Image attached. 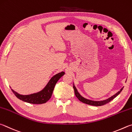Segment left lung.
Here are the masks:
<instances>
[{"label": "left lung", "instance_id": "obj_1", "mask_svg": "<svg viewBox=\"0 0 132 132\" xmlns=\"http://www.w3.org/2000/svg\"><path fill=\"white\" fill-rule=\"evenodd\" d=\"M73 88L74 89V92H75V96L77 97L79 99V100L81 101V102L84 103L86 104H89V105H93V106H101V105H103L105 104H107L108 103L110 102L113 99L115 98V97L117 96H118L119 94H120V93L122 92V90L123 89V87H122L120 90L119 91H118L117 92V93H115L114 95L112 96L111 97H110L108 98L107 99H105V100H101V101H94V100H89V99H87L86 98L80 95V93L78 92V90L76 88V87L75 86V85L74 84H73Z\"/></svg>", "mask_w": 132, "mask_h": 132}]
</instances>
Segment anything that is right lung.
<instances>
[{"mask_svg":"<svg viewBox=\"0 0 132 132\" xmlns=\"http://www.w3.org/2000/svg\"><path fill=\"white\" fill-rule=\"evenodd\" d=\"M64 74L65 72L62 71V72L58 73L53 76L48 81L47 84L46 85V86L42 90L37 92V93L28 94V95H22V94L18 93L17 92H15L13 89H11V90L13 91V93L18 98L23 101H25V102L35 104L45 103L52 97L53 90H54L56 83L60 79V78L62 77Z\"/></svg>","mask_w":132,"mask_h":132,"instance_id":"right-lung-1","label":"right lung"}]
</instances>
